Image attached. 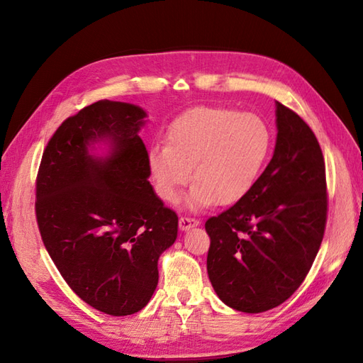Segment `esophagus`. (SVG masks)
Masks as SVG:
<instances>
[{
  "mask_svg": "<svg viewBox=\"0 0 363 363\" xmlns=\"http://www.w3.org/2000/svg\"><path fill=\"white\" fill-rule=\"evenodd\" d=\"M199 225V221L196 218H190V217H181L179 218V229L181 230H189L191 228H195Z\"/></svg>",
  "mask_w": 363,
  "mask_h": 363,
  "instance_id": "obj_1",
  "label": "esophagus"
}]
</instances>
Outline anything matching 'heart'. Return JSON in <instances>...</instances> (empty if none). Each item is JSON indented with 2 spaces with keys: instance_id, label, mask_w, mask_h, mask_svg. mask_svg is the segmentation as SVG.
Here are the masks:
<instances>
[{
  "instance_id": "heart-1",
  "label": "heart",
  "mask_w": 363,
  "mask_h": 363,
  "mask_svg": "<svg viewBox=\"0 0 363 363\" xmlns=\"http://www.w3.org/2000/svg\"><path fill=\"white\" fill-rule=\"evenodd\" d=\"M167 146L148 152L159 196L176 203L190 179L187 206L198 211L215 203L235 204L250 194L273 145L268 123L257 113L225 106H199L173 120Z\"/></svg>"
}]
</instances>
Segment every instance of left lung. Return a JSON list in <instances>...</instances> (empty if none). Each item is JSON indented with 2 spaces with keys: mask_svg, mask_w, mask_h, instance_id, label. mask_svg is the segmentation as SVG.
Masks as SVG:
<instances>
[{
  "mask_svg": "<svg viewBox=\"0 0 363 363\" xmlns=\"http://www.w3.org/2000/svg\"><path fill=\"white\" fill-rule=\"evenodd\" d=\"M276 146L251 191L206 221L207 274L226 306L274 309L306 279L325 235L326 168L317 137L276 103Z\"/></svg>",
  "mask_w": 363,
  "mask_h": 363,
  "instance_id": "left-lung-1",
  "label": "left lung"
}]
</instances>
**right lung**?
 <instances>
[{"label": "right lung", "mask_w": 363, "mask_h": 363, "mask_svg": "<svg viewBox=\"0 0 363 363\" xmlns=\"http://www.w3.org/2000/svg\"><path fill=\"white\" fill-rule=\"evenodd\" d=\"M145 118L129 103L84 107L54 133L37 174L46 251L76 295L113 317L148 304L160 254L177 237V215L148 181V151L138 137Z\"/></svg>", "instance_id": "obj_1"}]
</instances>
